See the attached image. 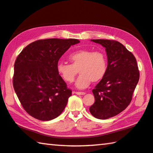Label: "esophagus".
<instances>
[{
	"mask_svg": "<svg viewBox=\"0 0 153 153\" xmlns=\"http://www.w3.org/2000/svg\"><path fill=\"white\" fill-rule=\"evenodd\" d=\"M74 93L77 95H84L85 94H86L85 92H74Z\"/></svg>",
	"mask_w": 153,
	"mask_h": 153,
	"instance_id": "34e87169",
	"label": "esophagus"
}]
</instances>
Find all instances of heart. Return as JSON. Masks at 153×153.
<instances>
[{"label": "heart", "instance_id": "1", "mask_svg": "<svg viewBox=\"0 0 153 153\" xmlns=\"http://www.w3.org/2000/svg\"><path fill=\"white\" fill-rule=\"evenodd\" d=\"M70 65L58 63L56 71L65 82L74 81L77 71L80 74L76 83L79 89H84L91 82L96 83L105 76L107 69V59L102 51H94L88 49H80L73 52L68 56Z\"/></svg>", "mask_w": 153, "mask_h": 153}]
</instances>
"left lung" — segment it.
Segmentation results:
<instances>
[{"label":"left lung","instance_id":"8db88e82","mask_svg":"<svg viewBox=\"0 0 153 153\" xmlns=\"http://www.w3.org/2000/svg\"><path fill=\"white\" fill-rule=\"evenodd\" d=\"M91 41L105 48L108 65L105 76L92 90L95 102L89 110L94 117L107 120L130 103L140 73L135 56L122 44L103 39Z\"/></svg>","mask_w":153,"mask_h":153}]
</instances>
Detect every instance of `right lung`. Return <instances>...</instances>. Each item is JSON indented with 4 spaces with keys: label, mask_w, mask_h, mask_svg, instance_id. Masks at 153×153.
<instances>
[{
    "label": "right lung",
    "mask_w": 153,
    "mask_h": 153,
    "mask_svg": "<svg viewBox=\"0 0 153 153\" xmlns=\"http://www.w3.org/2000/svg\"><path fill=\"white\" fill-rule=\"evenodd\" d=\"M77 39L49 38L25 47L14 65L13 84L25 111L41 121L57 117L65 108L71 90L56 71L59 59Z\"/></svg>",
    "instance_id": "add662e5"
}]
</instances>
